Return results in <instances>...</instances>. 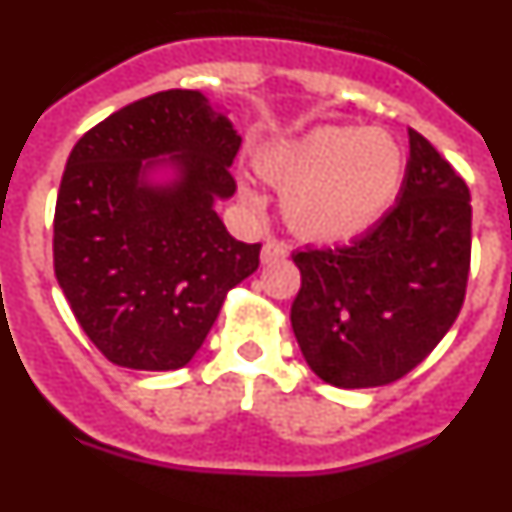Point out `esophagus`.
<instances>
[{
    "label": "esophagus",
    "mask_w": 512,
    "mask_h": 512,
    "mask_svg": "<svg viewBox=\"0 0 512 512\" xmlns=\"http://www.w3.org/2000/svg\"><path fill=\"white\" fill-rule=\"evenodd\" d=\"M282 259H287V248H284L282 243L277 241L264 243V248H261V261H264V264H274V261H282Z\"/></svg>",
    "instance_id": "esophagus-1"
}]
</instances>
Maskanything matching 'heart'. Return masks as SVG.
Instances as JSON below:
<instances>
[{"label": "heart", "instance_id": "heart-1", "mask_svg": "<svg viewBox=\"0 0 512 512\" xmlns=\"http://www.w3.org/2000/svg\"><path fill=\"white\" fill-rule=\"evenodd\" d=\"M261 174L284 189V220L318 243L351 241L379 223L400 192L405 153L384 130L320 125L266 146ZM256 202L251 187H241Z\"/></svg>", "mask_w": 512, "mask_h": 512}]
</instances>
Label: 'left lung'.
I'll list each match as a JSON object with an SVG mask.
<instances>
[{
  "label": "left lung",
  "mask_w": 512,
  "mask_h": 512,
  "mask_svg": "<svg viewBox=\"0 0 512 512\" xmlns=\"http://www.w3.org/2000/svg\"><path fill=\"white\" fill-rule=\"evenodd\" d=\"M397 205L348 246L295 251L292 330L307 366L343 390L405 377L454 325L472 256L469 187L420 133Z\"/></svg>",
  "instance_id": "8db88e82"
}]
</instances>
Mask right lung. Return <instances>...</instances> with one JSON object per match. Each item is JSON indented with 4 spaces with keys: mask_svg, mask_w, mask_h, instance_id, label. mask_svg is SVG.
Segmentation results:
<instances>
[{
    "mask_svg": "<svg viewBox=\"0 0 512 512\" xmlns=\"http://www.w3.org/2000/svg\"><path fill=\"white\" fill-rule=\"evenodd\" d=\"M241 135L194 89L128 104L79 138L53 220V266L89 341L112 364L171 372L200 351L228 289L259 269L235 241L230 200Z\"/></svg>",
    "mask_w": 512,
    "mask_h": 512,
    "instance_id": "obj_1",
    "label": "right lung"
}]
</instances>
